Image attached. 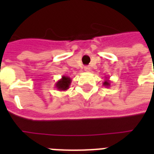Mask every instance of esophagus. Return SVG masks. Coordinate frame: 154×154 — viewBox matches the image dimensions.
Masks as SVG:
<instances>
[{
    "mask_svg": "<svg viewBox=\"0 0 154 154\" xmlns=\"http://www.w3.org/2000/svg\"><path fill=\"white\" fill-rule=\"evenodd\" d=\"M84 69L85 72H90V71H91V69H90L89 66H85Z\"/></svg>",
    "mask_w": 154,
    "mask_h": 154,
    "instance_id": "1",
    "label": "esophagus"
}]
</instances>
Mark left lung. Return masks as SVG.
Here are the masks:
<instances>
[{"label":"left lung","mask_w":154,"mask_h":154,"mask_svg":"<svg viewBox=\"0 0 154 154\" xmlns=\"http://www.w3.org/2000/svg\"><path fill=\"white\" fill-rule=\"evenodd\" d=\"M103 85L105 87H109L110 86V81L109 80L107 77H105V82H103Z\"/></svg>","instance_id":"8db88e82"}]
</instances>
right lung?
I'll list each match as a JSON object with an SVG mask.
<instances>
[{"label": "right lung", "instance_id": "right-lung-1", "mask_svg": "<svg viewBox=\"0 0 154 154\" xmlns=\"http://www.w3.org/2000/svg\"><path fill=\"white\" fill-rule=\"evenodd\" d=\"M71 82H72V80L69 77L62 76L61 78L55 84V87L57 88V89L60 90V91H65L69 88Z\"/></svg>", "mask_w": 154, "mask_h": 154}]
</instances>
